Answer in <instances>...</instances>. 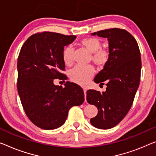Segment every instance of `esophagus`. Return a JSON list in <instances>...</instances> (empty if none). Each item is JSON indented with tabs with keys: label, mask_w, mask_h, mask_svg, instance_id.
Listing matches in <instances>:
<instances>
[{
	"label": "esophagus",
	"mask_w": 156,
	"mask_h": 156,
	"mask_svg": "<svg viewBox=\"0 0 156 156\" xmlns=\"http://www.w3.org/2000/svg\"><path fill=\"white\" fill-rule=\"evenodd\" d=\"M83 91H84V94H85V101H86V92H87V90L84 88L83 89Z\"/></svg>",
	"instance_id": "esophagus-1"
}]
</instances>
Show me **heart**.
<instances>
[{
  "instance_id": "heart-1",
  "label": "heart",
  "mask_w": 156,
  "mask_h": 156,
  "mask_svg": "<svg viewBox=\"0 0 156 156\" xmlns=\"http://www.w3.org/2000/svg\"><path fill=\"white\" fill-rule=\"evenodd\" d=\"M80 45L92 54V62L99 67H103L110 59V52L106 49L101 48V41L96 38H86L80 41ZM73 48L69 45L63 52V60L64 64L69 66L73 60ZM94 73V69L92 66H76L71 69L69 76L73 82L78 84L84 85L92 78Z\"/></svg>"
}]
</instances>
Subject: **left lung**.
<instances>
[{
    "mask_svg": "<svg viewBox=\"0 0 156 156\" xmlns=\"http://www.w3.org/2000/svg\"><path fill=\"white\" fill-rule=\"evenodd\" d=\"M91 35L108 39L110 59L94 80L100 85L105 82L106 91H87V102L98 109L90 123L99 129H111L125 117L133 103L140 82V51L135 38L124 29L114 28Z\"/></svg>",
    "mask_w": 156,
    "mask_h": 156,
    "instance_id": "1",
    "label": "left lung"
}]
</instances>
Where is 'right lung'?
Here are the masks:
<instances>
[{
  "instance_id": "right-lung-1",
  "label": "right lung",
  "mask_w": 156,
  "mask_h": 156,
  "mask_svg": "<svg viewBox=\"0 0 156 156\" xmlns=\"http://www.w3.org/2000/svg\"><path fill=\"white\" fill-rule=\"evenodd\" d=\"M76 36L52 32L32 35L21 48L17 60V90L29 120L43 129H54L66 121L72 106L84 102L80 86L67 81L55 85L54 80L65 78L63 52Z\"/></svg>"
}]
</instances>
